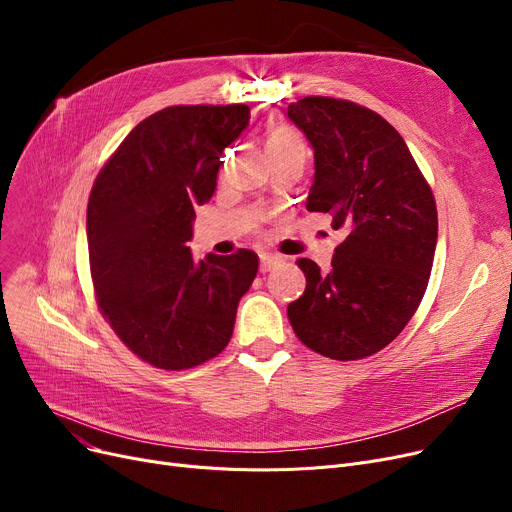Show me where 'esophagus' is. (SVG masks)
Listing matches in <instances>:
<instances>
[{"label":"esophagus","mask_w":512,"mask_h":512,"mask_svg":"<svg viewBox=\"0 0 512 512\" xmlns=\"http://www.w3.org/2000/svg\"><path fill=\"white\" fill-rule=\"evenodd\" d=\"M261 257V274H267V272H272L274 267H278L282 261H280V257H274V255H270V253H261L259 255Z\"/></svg>","instance_id":"esophagus-1"}]
</instances>
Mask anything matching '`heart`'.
<instances>
[{
	"label": "heart",
	"instance_id": "1",
	"mask_svg": "<svg viewBox=\"0 0 512 512\" xmlns=\"http://www.w3.org/2000/svg\"><path fill=\"white\" fill-rule=\"evenodd\" d=\"M301 149V141L290 128H276L270 139H267V153H280V151H294Z\"/></svg>",
	"mask_w": 512,
	"mask_h": 512
}]
</instances>
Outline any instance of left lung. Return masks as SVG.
Returning <instances> with one entry per match:
<instances>
[{"label": "left lung", "mask_w": 512, "mask_h": 512, "mask_svg": "<svg viewBox=\"0 0 512 512\" xmlns=\"http://www.w3.org/2000/svg\"><path fill=\"white\" fill-rule=\"evenodd\" d=\"M313 149L309 211L328 213L346 238L321 272L299 259L307 288L288 319L311 351L355 361L382 351L409 324L432 272L438 211L396 128L344 99L305 97L288 105Z\"/></svg>", "instance_id": "left-lung-1"}]
</instances>
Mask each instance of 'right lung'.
Returning <instances> with one entry per match:
<instances>
[{
    "instance_id": "right-lung-1",
    "label": "right lung",
    "mask_w": 512,
    "mask_h": 512,
    "mask_svg": "<svg viewBox=\"0 0 512 512\" xmlns=\"http://www.w3.org/2000/svg\"><path fill=\"white\" fill-rule=\"evenodd\" d=\"M249 105H174L134 126L99 172L87 207L101 313L130 351L159 369L197 367L228 346L259 257L195 259V207L215 193L226 147Z\"/></svg>"
}]
</instances>
